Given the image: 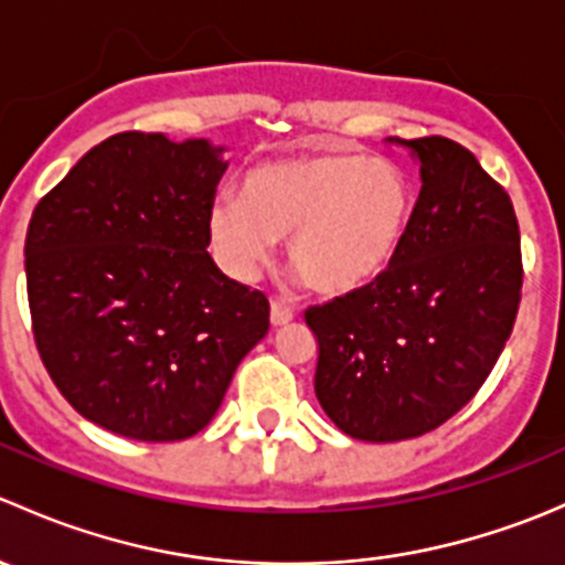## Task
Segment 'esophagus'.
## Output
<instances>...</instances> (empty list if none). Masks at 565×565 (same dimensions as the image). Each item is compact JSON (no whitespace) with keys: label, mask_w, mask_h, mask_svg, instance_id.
Wrapping results in <instances>:
<instances>
[{"label":"esophagus","mask_w":565,"mask_h":565,"mask_svg":"<svg viewBox=\"0 0 565 565\" xmlns=\"http://www.w3.org/2000/svg\"><path fill=\"white\" fill-rule=\"evenodd\" d=\"M295 319V309L284 300H273L270 303V322L273 328H281V324H289Z\"/></svg>","instance_id":"esophagus-1"}]
</instances>
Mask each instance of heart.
Returning a JSON list of instances; mask_svg holds the SVG:
<instances>
[{
    "mask_svg": "<svg viewBox=\"0 0 565 565\" xmlns=\"http://www.w3.org/2000/svg\"><path fill=\"white\" fill-rule=\"evenodd\" d=\"M407 172L361 152L273 158L246 174L241 199L218 196L207 213L224 267L250 278L287 237V262L322 295H350L396 262L413 224Z\"/></svg>",
    "mask_w": 565,
    "mask_h": 565,
    "instance_id": "1",
    "label": "heart"
}]
</instances>
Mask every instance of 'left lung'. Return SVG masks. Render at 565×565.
Listing matches in <instances>:
<instances>
[{
  "label": "left lung",
  "instance_id": "obj_1",
  "mask_svg": "<svg viewBox=\"0 0 565 565\" xmlns=\"http://www.w3.org/2000/svg\"><path fill=\"white\" fill-rule=\"evenodd\" d=\"M388 141L420 163L407 241L377 281L306 311L319 404L366 443L420 437L457 415L498 363L522 298L509 193L446 136Z\"/></svg>",
  "mask_w": 565,
  "mask_h": 565
}]
</instances>
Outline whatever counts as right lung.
I'll return each instance as SVG.
<instances>
[{
    "label": "right lung",
    "mask_w": 565,
    "mask_h": 565,
    "mask_svg": "<svg viewBox=\"0 0 565 565\" xmlns=\"http://www.w3.org/2000/svg\"><path fill=\"white\" fill-rule=\"evenodd\" d=\"M221 152L207 139L108 136L32 213L24 267L43 366L78 415L119 437L202 431L270 328L265 295L207 254Z\"/></svg>",
    "instance_id": "right-lung-1"
}]
</instances>
